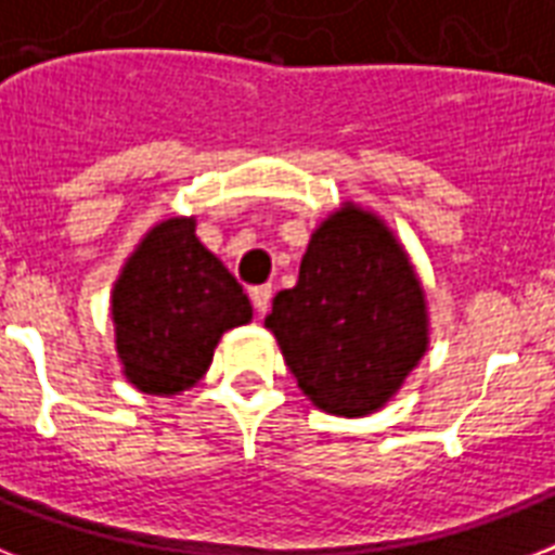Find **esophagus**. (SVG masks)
Wrapping results in <instances>:
<instances>
[{
  "label": "esophagus",
  "mask_w": 555,
  "mask_h": 555,
  "mask_svg": "<svg viewBox=\"0 0 555 555\" xmlns=\"http://www.w3.org/2000/svg\"><path fill=\"white\" fill-rule=\"evenodd\" d=\"M270 296H273V287L270 285H259L250 291V299H253V308L259 311V317H264L270 308Z\"/></svg>",
  "instance_id": "esophagus-1"
}]
</instances>
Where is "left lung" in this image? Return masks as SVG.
Returning a JSON list of instances; mask_svg holds the SVG:
<instances>
[{"label":"left lung","instance_id":"obj_1","mask_svg":"<svg viewBox=\"0 0 555 555\" xmlns=\"http://www.w3.org/2000/svg\"><path fill=\"white\" fill-rule=\"evenodd\" d=\"M264 328L317 409L365 417L395 400L429 351V302L395 230L346 201L317 224Z\"/></svg>","mask_w":555,"mask_h":555}]
</instances>
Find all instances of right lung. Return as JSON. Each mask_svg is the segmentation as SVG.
<instances>
[{"mask_svg": "<svg viewBox=\"0 0 555 555\" xmlns=\"http://www.w3.org/2000/svg\"><path fill=\"white\" fill-rule=\"evenodd\" d=\"M250 320V299L201 244L195 216L155 221L112 287L117 360L143 395L172 397L195 386L227 331Z\"/></svg>", "mask_w": 555, "mask_h": 555, "instance_id": "add662e5", "label": "right lung"}]
</instances>
